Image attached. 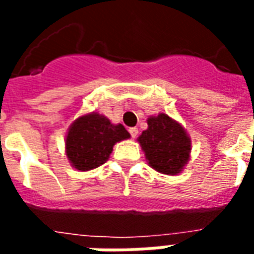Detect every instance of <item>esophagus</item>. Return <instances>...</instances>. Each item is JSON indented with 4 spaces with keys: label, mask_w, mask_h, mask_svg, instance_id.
<instances>
[{
    "label": "esophagus",
    "mask_w": 254,
    "mask_h": 254,
    "mask_svg": "<svg viewBox=\"0 0 254 254\" xmlns=\"http://www.w3.org/2000/svg\"><path fill=\"white\" fill-rule=\"evenodd\" d=\"M129 133H130V136H132L133 138L137 137L138 134V129L137 127H129Z\"/></svg>",
    "instance_id": "obj_1"
}]
</instances>
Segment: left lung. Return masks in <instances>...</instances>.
<instances>
[{
  "instance_id": "obj_1",
  "label": "left lung",
  "mask_w": 254,
  "mask_h": 254,
  "mask_svg": "<svg viewBox=\"0 0 254 254\" xmlns=\"http://www.w3.org/2000/svg\"><path fill=\"white\" fill-rule=\"evenodd\" d=\"M149 165L163 174H177L187 165L190 138L184 127L166 114L148 118V129L138 137Z\"/></svg>"
}]
</instances>
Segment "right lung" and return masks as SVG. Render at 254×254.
Masks as SVG:
<instances>
[{"instance_id":"1","label":"right lung","mask_w":254,"mask_h":254,"mask_svg":"<svg viewBox=\"0 0 254 254\" xmlns=\"http://www.w3.org/2000/svg\"><path fill=\"white\" fill-rule=\"evenodd\" d=\"M129 137L125 127L99 114L80 117L66 136V156L77 170H92L109 159L113 145Z\"/></svg>"}]
</instances>
